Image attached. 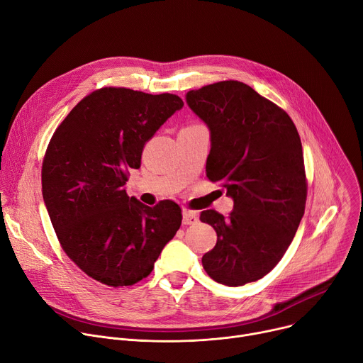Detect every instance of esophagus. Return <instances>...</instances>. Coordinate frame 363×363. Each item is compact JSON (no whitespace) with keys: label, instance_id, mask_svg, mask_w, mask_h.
Instances as JSON below:
<instances>
[{"label":"esophagus","instance_id":"1","mask_svg":"<svg viewBox=\"0 0 363 363\" xmlns=\"http://www.w3.org/2000/svg\"><path fill=\"white\" fill-rule=\"evenodd\" d=\"M198 220H199V216L196 212H193V211L183 212V224L184 225H193V224H196Z\"/></svg>","mask_w":363,"mask_h":363}]
</instances>
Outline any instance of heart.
I'll list each match as a JSON object with an SVG mask.
<instances>
[{"label":"heart","mask_w":363,"mask_h":363,"mask_svg":"<svg viewBox=\"0 0 363 363\" xmlns=\"http://www.w3.org/2000/svg\"><path fill=\"white\" fill-rule=\"evenodd\" d=\"M193 126H198L196 123H191V125H189V126H186V128H193Z\"/></svg>","instance_id":"1"}]
</instances>
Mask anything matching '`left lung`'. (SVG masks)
I'll list each match as a JSON object with an SVG mask.
<instances>
[{"label":"left lung","instance_id":"1","mask_svg":"<svg viewBox=\"0 0 363 363\" xmlns=\"http://www.w3.org/2000/svg\"><path fill=\"white\" fill-rule=\"evenodd\" d=\"M186 100L211 130L206 176L234 199L228 216L201 213L218 235L203 269L228 286L259 281L281 262L305 212L296 126L282 107L234 79L191 90Z\"/></svg>","mask_w":363,"mask_h":363}]
</instances>
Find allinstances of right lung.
Wrapping results in <instances>:
<instances>
[{"instance_id":"obj_1","label":"right lung","mask_w":363,"mask_h":363,"mask_svg":"<svg viewBox=\"0 0 363 363\" xmlns=\"http://www.w3.org/2000/svg\"><path fill=\"white\" fill-rule=\"evenodd\" d=\"M183 100L103 87L82 99L53 132L42 162L43 201L67 256L94 281L130 286L143 281L182 225V208H150L125 184L144 145Z\"/></svg>"}]
</instances>
